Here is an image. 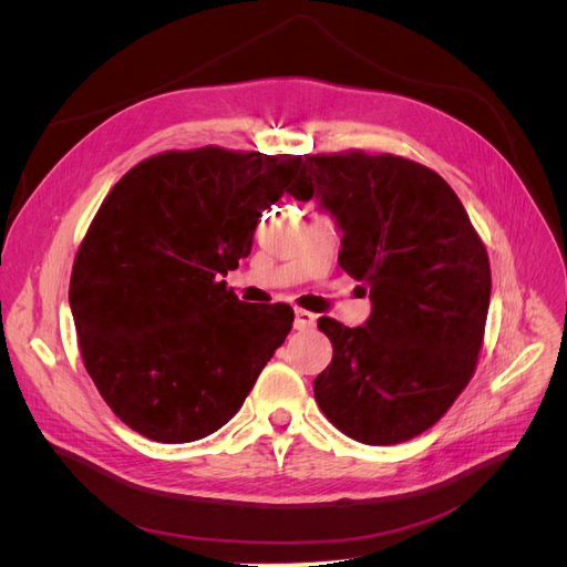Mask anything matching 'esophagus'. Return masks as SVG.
Returning a JSON list of instances; mask_svg holds the SVG:
<instances>
[{"mask_svg":"<svg viewBox=\"0 0 567 567\" xmlns=\"http://www.w3.org/2000/svg\"><path fill=\"white\" fill-rule=\"evenodd\" d=\"M315 323H317V315H312V312H307V310H296V329L298 331H310V329H315Z\"/></svg>","mask_w":567,"mask_h":567,"instance_id":"obj_1","label":"esophagus"}]
</instances>
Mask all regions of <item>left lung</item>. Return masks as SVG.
I'll return each instance as SVG.
<instances>
[{
	"instance_id": "obj_1",
	"label": "left lung",
	"mask_w": 567,
	"mask_h": 567,
	"mask_svg": "<svg viewBox=\"0 0 567 567\" xmlns=\"http://www.w3.org/2000/svg\"><path fill=\"white\" fill-rule=\"evenodd\" d=\"M293 194H315L342 229L340 267L369 288L367 326L319 317L333 359L319 409L364 444H400L433 427L473 379L492 271L483 238L435 169L350 148L307 156Z\"/></svg>"
}]
</instances>
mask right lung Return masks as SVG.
I'll return each mask as SVG.
<instances>
[{
    "instance_id": "obj_1",
    "label": "right lung",
    "mask_w": 567,
    "mask_h": 567,
    "mask_svg": "<svg viewBox=\"0 0 567 567\" xmlns=\"http://www.w3.org/2000/svg\"><path fill=\"white\" fill-rule=\"evenodd\" d=\"M302 173L290 153L163 151L101 203L68 298L84 369L134 433L179 444L219 431L284 346L293 307L238 300L221 277Z\"/></svg>"
}]
</instances>
